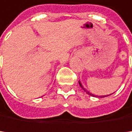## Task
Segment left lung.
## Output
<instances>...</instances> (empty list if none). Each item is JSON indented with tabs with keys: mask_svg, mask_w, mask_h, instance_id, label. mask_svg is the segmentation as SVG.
<instances>
[{
	"mask_svg": "<svg viewBox=\"0 0 132 132\" xmlns=\"http://www.w3.org/2000/svg\"><path fill=\"white\" fill-rule=\"evenodd\" d=\"M78 82H79V85H80V86H81V87L82 88V89H83V90H84V91H85V93H88L89 95H90V96H92V97H95V96H94L93 94H92L91 93H89V92H88V91H87V90H86L85 89H84V87H83V86H82V85L81 84V82H80V81H78ZM110 95H111V94H110ZM106 97V96H103V97Z\"/></svg>",
	"mask_w": 132,
	"mask_h": 132,
	"instance_id": "left-lung-1",
	"label": "left lung"
}]
</instances>
